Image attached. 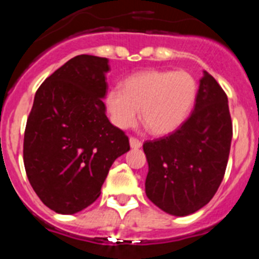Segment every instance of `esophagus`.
I'll list each match as a JSON object with an SVG mask.
<instances>
[{"instance_id":"1","label":"esophagus","mask_w":259,"mask_h":259,"mask_svg":"<svg viewBox=\"0 0 259 259\" xmlns=\"http://www.w3.org/2000/svg\"><path fill=\"white\" fill-rule=\"evenodd\" d=\"M130 145H131L132 149H139V148H141V141L139 140V139H136V137H130Z\"/></svg>"}]
</instances>
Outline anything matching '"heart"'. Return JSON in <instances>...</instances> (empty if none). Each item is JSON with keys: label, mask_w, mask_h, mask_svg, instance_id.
<instances>
[{"label": "heart", "mask_w": 259, "mask_h": 259, "mask_svg": "<svg viewBox=\"0 0 259 259\" xmlns=\"http://www.w3.org/2000/svg\"><path fill=\"white\" fill-rule=\"evenodd\" d=\"M197 97V81L187 71L148 70L123 81L105 96L111 122L125 130L140 118L154 135L174 132L188 118Z\"/></svg>", "instance_id": "b5f03b06"}]
</instances>
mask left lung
I'll return each mask as SVG.
<instances>
[{
  "instance_id": "8db88e82",
  "label": "left lung",
  "mask_w": 259,
  "mask_h": 259,
  "mask_svg": "<svg viewBox=\"0 0 259 259\" xmlns=\"http://www.w3.org/2000/svg\"><path fill=\"white\" fill-rule=\"evenodd\" d=\"M231 140L228 98L218 81L203 71L191 116L168 136L144 143L149 164L148 198L175 217L205 206L223 180Z\"/></svg>"
}]
</instances>
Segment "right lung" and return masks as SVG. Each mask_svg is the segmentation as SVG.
<instances>
[{"label":"right lung","instance_id":"obj_1","mask_svg":"<svg viewBox=\"0 0 259 259\" xmlns=\"http://www.w3.org/2000/svg\"><path fill=\"white\" fill-rule=\"evenodd\" d=\"M109 70L107 58L76 56L35 95L23 159L33 191L58 214H75L95 202L111 164L130 150L128 137L105 114Z\"/></svg>","mask_w":259,"mask_h":259}]
</instances>
